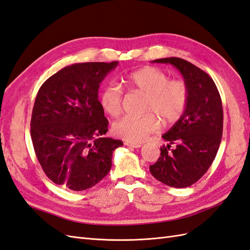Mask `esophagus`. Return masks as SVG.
I'll return each instance as SVG.
<instances>
[{
	"label": "esophagus",
	"instance_id": "obj_1",
	"mask_svg": "<svg viewBox=\"0 0 250 250\" xmlns=\"http://www.w3.org/2000/svg\"><path fill=\"white\" fill-rule=\"evenodd\" d=\"M125 145L127 146H131V148H140V146H142V144L133 142H125Z\"/></svg>",
	"mask_w": 250,
	"mask_h": 250
}]
</instances>
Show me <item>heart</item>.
I'll use <instances>...</instances> for the list:
<instances>
[{
	"label": "heart",
	"instance_id": "b5f03b06",
	"mask_svg": "<svg viewBox=\"0 0 250 250\" xmlns=\"http://www.w3.org/2000/svg\"><path fill=\"white\" fill-rule=\"evenodd\" d=\"M125 83L134 91L146 95L143 116H125L116 121L113 131L126 142H143L159 127V116L164 124L180 119L189 104L190 91L186 82L170 79L167 73L154 66H145L125 77ZM100 105L107 115L116 117L123 110L124 94L114 83L105 85L99 95Z\"/></svg>",
	"mask_w": 250,
	"mask_h": 250
}]
</instances>
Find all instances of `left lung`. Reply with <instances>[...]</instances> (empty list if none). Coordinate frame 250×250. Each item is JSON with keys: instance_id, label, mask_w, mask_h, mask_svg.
Returning a JSON list of instances; mask_svg holds the SVG:
<instances>
[{"instance_id": "8db88e82", "label": "left lung", "mask_w": 250, "mask_h": 250, "mask_svg": "<svg viewBox=\"0 0 250 250\" xmlns=\"http://www.w3.org/2000/svg\"><path fill=\"white\" fill-rule=\"evenodd\" d=\"M152 62L169 63L180 70L190 98L183 116L163 135L169 144L162 146L150 172L167 186L186 188L206 173L219 150L223 134L221 96L212 78L186 60L171 57ZM171 144L177 146L169 152Z\"/></svg>"}]
</instances>
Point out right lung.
Wrapping results in <instances>:
<instances>
[{"mask_svg":"<svg viewBox=\"0 0 250 250\" xmlns=\"http://www.w3.org/2000/svg\"><path fill=\"white\" fill-rule=\"evenodd\" d=\"M117 61L76 63L43 83L37 94L30 135L38 161L49 180L74 191L92 188L112 167L121 140L101 137L108 121L98 89Z\"/></svg>","mask_w":250,"mask_h":250,"instance_id":"add662e5","label":"right lung"}]
</instances>
